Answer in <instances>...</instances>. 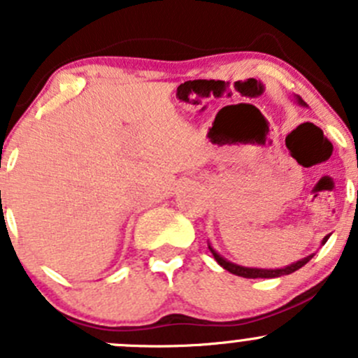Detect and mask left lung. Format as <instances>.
Masks as SVG:
<instances>
[{
	"label": "left lung",
	"instance_id": "1",
	"mask_svg": "<svg viewBox=\"0 0 358 358\" xmlns=\"http://www.w3.org/2000/svg\"><path fill=\"white\" fill-rule=\"evenodd\" d=\"M296 102H298L299 106L306 107V103L303 102V100L299 99V96H296ZM327 239H329V236L324 237L322 244H326ZM208 248H209V251L213 252V256H215L216 262H218L220 265L223 266V268L229 270L230 273H236V275H239V277H246V279H259V277H262V279H273V277L287 275V273H292V272H296V270H298V268H301L303 265H306V263H308L310 259H312L313 256H315V255H310V256H306V258L299 259V262L291 263V265L284 266V268H248V266L236 265V263L229 262V259H225V258H223V256H220L218 252H216L215 249H213L211 244H208Z\"/></svg>",
	"mask_w": 358,
	"mask_h": 358
}]
</instances>
